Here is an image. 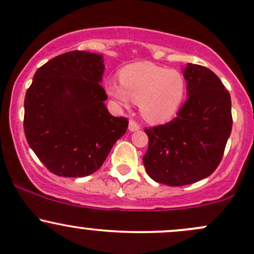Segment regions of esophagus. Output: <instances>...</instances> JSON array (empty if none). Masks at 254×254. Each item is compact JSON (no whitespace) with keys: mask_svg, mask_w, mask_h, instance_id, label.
<instances>
[{"mask_svg":"<svg viewBox=\"0 0 254 254\" xmlns=\"http://www.w3.org/2000/svg\"><path fill=\"white\" fill-rule=\"evenodd\" d=\"M128 129H129L130 132H135V130L140 129V126H139V124L137 121H134V120H130L129 125H128Z\"/></svg>","mask_w":254,"mask_h":254,"instance_id":"obj_1","label":"esophagus"}]
</instances>
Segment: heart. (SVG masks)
<instances>
[{
	"instance_id": "b5f03b06",
	"label": "heart",
	"mask_w": 254,
	"mask_h": 254,
	"mask_svg": "<svg viewBox=\"0 0 254 254\" xmlns=\"http://www.w3.org/2000/svg\"><path fill=\"white\" fill-rule=\"evenodd\" d=\"M120 83L108 82L106 93L121 105L139 103L141 116L151 124H163L176 116L184 99L187 81L176 69L152 63H135L121 69Z\"/></svg>"
}]
</instances>
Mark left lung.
<instances>
[{
	"instance_id": "obj_1",
	"label": "left lung",
	"mask_w": 254,
	"mask_h": 254,
	"mask_svg": "<svg viewBox=\"0 0 254 254\" xmlns=\"http://www.w3.org/2000/svg\"><path fill=\"white\" fill-rule=\"evenodd\" d=\"M188 99L173 120L145 128L143 163L155 182L182 187L211 176L222 161L233 127L231 98L213 71L185 66Z\"/></svg>"
}]
</instances>
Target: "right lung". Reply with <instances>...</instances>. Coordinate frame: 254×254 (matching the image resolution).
Here are the masks:
<instances>
[{
    "instance_id": "1",
    "label": "right lung",
    "mask_w": 254,
    "mask_h": 254,
    "mask_svg": "<svg viewBox=\"0 0 254 254\" xmlns=\"http://www.w3.org/2000/svg\"><path fill=\"white\" fill-rule=\"evenodd\" d=\"M103 56L72 51L37 70L24 100V132L41 162L59 177H86L102 167L128 120L108 111L100 86Z\"/></svg>"
}]
</instances>
